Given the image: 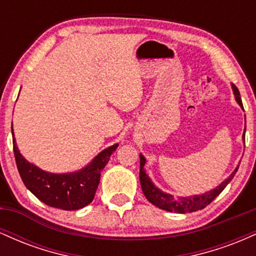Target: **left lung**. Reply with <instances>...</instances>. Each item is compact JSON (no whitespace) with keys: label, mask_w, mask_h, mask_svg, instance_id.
<instances>
[{"label":"left lung","mask_w":256,"mask_h":256,"mask_svg":"<svg viewBox=\"0 0 256 256\" xmlns=\"http://www.w3.org/2000/svg\"><path fill=\"white\" fill-rule=\"evenodd\" d=\"M232 90H234V98H236L237 104L243 108L242 100H240V91L237 89V86L234 84H231ZM246 134V128H244ZM244 134H243V140H244ZM140 186H142L143 194L148 200L149 202H152V204L156 206L160 210H167V212H174V213H192L196 212V210H204L206 206H208L210 202L213 201L216 196L219 195L222 190L225 189L226 185L231 182V179L234 177L238 166L236 167L234 172L231 173L230 177L225 179L222 184L218 185L216 189H212L210 192H207L202 195H194V196H188V198H176L173 195L166 194L161 192L158 188L155 186L150 180V178L148 177L144 171V165H146V158L142 154H140Z\"/></svg>","instance_id":"8db88e82"}]
</instances>
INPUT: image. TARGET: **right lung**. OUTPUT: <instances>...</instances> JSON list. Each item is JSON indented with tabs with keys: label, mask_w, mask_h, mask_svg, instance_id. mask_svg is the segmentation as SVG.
I'll return each instance as SVG.
<instances>
[{
	"label": "right lung",
	"mask_w": 256,
	"mask_h": 256,
	"mask_svg": "<svg viewBox=\"0 0 256 256\" xmlns=\"http://www.w3.org/2000/svg\"><path fill=\"white\" fill-rule=\"evenodd\" d=\"M12 134L14 136L13 125ZM119 144L102 150L92 161L77 172L50 173L28 162L20 154L16 138L13 137V150L20 177L25 186L43 204L64 210H80L90 204L100 183L101 171L110 161V155Z\"/></svg>",
	"instance_id": "1"
}]
</instances>
